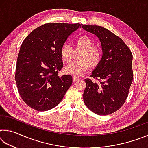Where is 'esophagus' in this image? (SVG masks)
Returning a JSON list of instances; mask_svg holds the SVG:
<instances>
[{
    "instance_id": "1",
    "label": "esophagus",
    "mask_w": 148,
    "mask_h": 148,
    "mask_svg": "<svg viewBox=\"0 0 148 148\" xmlns=\"http://www.w3.org/2000/svg\"><path fill=\"white\" fill-rule=\"evenodd\" d=\"M80 78L79 77H76V76H74L73 77V81L74 82H76L77 80H79Z\"/></svg>"
}]
</instances>
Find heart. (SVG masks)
<instances>
[{"label":"heart","instance_id":"heart-1","mask_svg":"<svg viewBox=\"0 0 148 148\" xmlns=\"http://www.w3.org/2000/svg\"><path fill=\"white\" fill-rule=\"evenodd\" d=\"M76 49L83 50L80 54V61L72 62L64 69L65 73L74 76L83 74L89 66L95 68L101 61L102 54L96 47L95 42L87 36H82L75 41ZM73 50L68 44H64L61 49V56L65 62H70L72 59Z\"/></svg>","mask_w":148,"mask_h":148}]
</instances>
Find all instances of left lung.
I'll return each mask as SVG.
<instances>
[{
	"label": "left lung",
	"mask_w": 148,
	"mask_h": 148,
	"mask_svg": "<svg viewBox=\"0 0 148 148\" xmlns=\"http://www.w3.org/2000/svg\"><path fill=\"white\" fill-rule=\"evenodd\" d=\"M82 28L98 37L101 43V61L86 79L84 101L88 108L99 116L116 112L125 103L133 79L132 54L125 42L109 30L101 26L84 25Z\"/></svg>",
	"instance_id": "left-lung-1"
}]
</instances>
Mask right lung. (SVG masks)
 I'll return each instance as SVG.
<instances>
[{"mask_svg":"<svg viewBox=\"0 0 148 148\" xmlns=\"http://www.w3.org/2000/svg\"><path fill=\"white\" fill-rule=\"evenodd\" d=\"M79 27V23H46L24 40L17 57L15 79L20 96L29 107L42 112L52 109L71 86L72 76L58 75L63 67L61 49Z\"/></svg>","mask_w":148,"mask_h":148,"instance_id":"add662e5","label":"right lung"}]
</instances>
